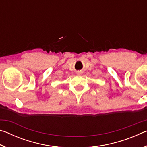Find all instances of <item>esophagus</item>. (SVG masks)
I'll use <instances>...</instances> for the list:
<instances>
[{
  "label": "esophagus",
  "mask_w": 147,
  "mask_h": 147,
  "mask_svg": "<svg viewBox=\"0 0 147 147\" xmlns=\"http://www.w3.org/2000/svg\"><path fill=\"white\" fill-rule=\"evenodd\" d=\"M82 73H80V72H78V73H77V74H78V75H80V74Z\"/></svg>",
  "instance_id": "obj_1"
}]
</instances>
